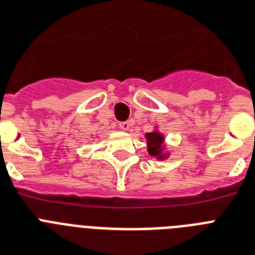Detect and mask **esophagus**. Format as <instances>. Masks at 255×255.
Wrapping results in <instances>:
<instances>
[{"label":"esophagus","mask_w":255,"mask_h":255,"mask_svg":"<svg viewBox=\"0 0 255 255\" xmlns=\"http://www.w3.org/2000/svg\"><path fill=\"white\" fill-rule=\"evenodd\" d=\"M129 122H121V123H119V127H121V129H123V130H127V129H129Z\"/></svg>","instance_id":"1"}]
</instances>
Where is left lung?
<instances>
[{
  "instance_id": "1",
  "label": "left lung",
  "mask_w": 255,
  "mask_h": 255,
  "mask_svg": "<svg viewBox=\"0 0 255 255\" xmlns=\"http://www.w3.org/2000/svg\"><path fill=\"white\" fill-rule=\"evenodd\" d=\"M146 140H147V151L151 156H161V150H163V136L159 132H151V133L145 134Z\"/></svg>"
}]
</instances>
